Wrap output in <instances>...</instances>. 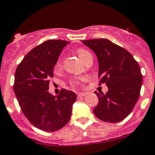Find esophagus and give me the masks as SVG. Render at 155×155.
<instances>
[{
    "label": "esophagus",
    "mask_w": 155,
    "mask_h": 155,
    "mask_svg": "<svg viewBox=\"0 0 155 155\" xmlns=\"http://www.w3.org/2000/svg\"><path fill=\"white\" fill-rule=\"evenodd\" d=\"M86 95H87V94H86V93H83V92H79L77 94V95H78V98L83 97V96H85Z\"/></svg>",
    "instance_id": "esophagus-1"
}]
</instances>
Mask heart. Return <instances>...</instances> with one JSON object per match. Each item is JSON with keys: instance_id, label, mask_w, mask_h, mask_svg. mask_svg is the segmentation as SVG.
Segmentation results:
<instances>
[{"instance_id": "b5f03b06", "label": "heart", "mask_w": 155, "mask_h": 155, "mask_svg": "<svg viewBox=\"0 0 155 155\" xmlns=\"http://www.w3.org/2000/svg\"><path fill=\"white\" fill-rule=\"evenodd\" d=\"M77 54L78 55V57L81 59V60L84 62L85 60H87L88 57L91 56V54H90L89 51H87V50H85L83 48H79L77 50ZM61 66V64H60V60H58L55 64V68H59ZM84 81V78H74L73 80L70 81V86L72 87H78L82 86V82Z\"/></svg>"}]
</instances>
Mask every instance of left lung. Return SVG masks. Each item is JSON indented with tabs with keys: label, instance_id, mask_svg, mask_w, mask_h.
Listing matches in <instances>:
<instances>
[{
	"label": "left lung",
	"instance_id": "obj_1",
	"mask_svg": "<svg viewBox=\"0 0 155 155\" xmlns=\"http://www.w3.org/2000/svg\"><path fill=\"white\" fill-rule=\"evenodd\" d=\"M83 44L98 58L100 85L105 83L106 94L95 91L99 99L93 112L99 119L117 123L128 116L140 96L142 74L138 63L126 49L108 39H91Z\"/></svg>",
	"mask_w": 155,
	"mask_h": 155
}]
</instances>
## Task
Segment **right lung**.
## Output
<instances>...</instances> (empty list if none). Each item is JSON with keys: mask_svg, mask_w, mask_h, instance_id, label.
I'll return each mask as SVG.
<instances>
[{"mask_svg": "<svg viewBox=\"0 0 155 155\" xmlns=\"http://www.w3.org/2000/svg\"><path fill=\"white\" fill-rule=\"evenodd\" d=\"M68 43L46 41L29 51L16 68L14 91L21 110L31 124L43 131L52 132L64 127L76 101L72 91L62 89L57 96L48 91L54 64Z\"/></svg>", "mask_w": 155, "mask_h": 155, "instance_id": "add662e5", "label": "right lung"}]
</instances>
